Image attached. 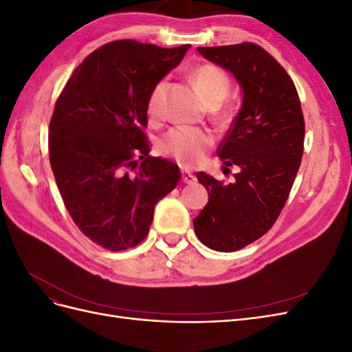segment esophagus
<instances>
[{
    "label": "esophagus",
    "instance_id": "1",
    "mask_svg": "<svg viewBox=\"0 0 352 352\" xmlns=\"http://www.w3.org/2000/svg\"><path fill=\"white\" fill-rule=\"evenodd\" d=\"M195 180H197L195 175L188 172V170H182V182L184 184H194Z\"/></svg>",
    "mask_w": 352,
    "mask_h": 352
}]
</instances>
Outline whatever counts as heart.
<instances>
[{"label":"heart","instance_id":"obj_1","mask_svg":"<svg viewBox=\"0 0 352 352\" xmlns=\"http://www.w3.org/2000/svg\"><path fill=\"white\" fill-rule=\"evenodd\" d=\"M190 78H192L201 97L211 107H216L226 98L230 80L226 72L219 66L201 65L192 72ZM164 92L166 82H157L146 102V110L151 119H157L160 116ZM212 145H214V136L211 132L198 129V127L177 126L162 136L158 142V150L163 155L175 160L182 167H192L204 160Z\"/></svg>","mask_w":352,"mask_h":352}]
</instances>
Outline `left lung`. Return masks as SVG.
<instances>
[{
	"label": "left lung",
	"instance_id": "1",
	"mask_svg": "<svg viewBox=\"0 0 352 352\" xmlns=\"http://www.w3.org/2000/svg\"><path fill=\"white\" fill-rule=\"evenodd\" d=\"M198 51L232 72L243 89L241 111L217 150L226 166L241 168L235 182L197 173L210 197L194 219L197 236L211 250L233 252L269 232L283 210L304 153V116L294 80L260 45Z\"/></svg>",
	"mask_w": 352,
	"mask_h": 352
}]
</instances>
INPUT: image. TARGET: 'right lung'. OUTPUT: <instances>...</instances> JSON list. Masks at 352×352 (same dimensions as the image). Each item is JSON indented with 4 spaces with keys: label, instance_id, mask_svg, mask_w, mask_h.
Returning a JSON list of instances; mask_svg holds the SVG:
<instances>
[{
    "label": "right lung",
    "instance_id": "right-lung-1",
    "mask_svg": "<svg viewBox=\"0 0 352 352\" xmlns=\"http://www.w3.org/2000/svg\"><path fill=\"white\" fill-rule=\"evenodd\" d=\"M190 45L133 39L95 50L74 69L50 122V164L85 236L110 251L141 243L154 207L176 188L179 166L150 155L148 97Z\"/></svg>",
    "mask_w": 352,
    "mask_h": 352
}]
</instances>
